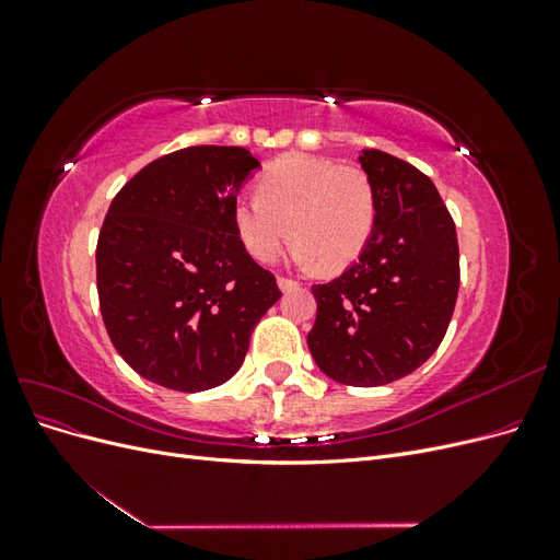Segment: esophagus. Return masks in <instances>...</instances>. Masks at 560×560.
Wrapping results in <instances>:
<instances>
[{"mask_svg": "<svg viewBox=\"0 0 560 560\" xmlns=\"http://www.w3.org/2000/svg\"><path fill=\"white\" fill-rule=\"evenodd\" d=\"M278 287L282 292H290V290H294V287H299V282L296 280H292V278H284V276H280L278 278Z\"/></svg>", "mask_w": 560, "mask_h": 560, "instance_id": "34e87169", "label": "esophagus"}]
</instances>
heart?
<instances>
[{
	"instance_id": "b5f03b06",
	"label": "heart",
	"mask_w": 560,
	"mask_h": 560,
	"mask_svg": "<svg viewBox=\"0 0 560 560\" xmlns=\"http://www.w3.org/2000/svg\"><path fill=\"white\" fill-rule=\"evenodd\" d=\"M231 219L254 261H276L292 238L301 264L338 273L374 235L378 202L374 182L360 165L290 154L268 165L259 194L233 200Z\"/></svg>"
}]
</instances>
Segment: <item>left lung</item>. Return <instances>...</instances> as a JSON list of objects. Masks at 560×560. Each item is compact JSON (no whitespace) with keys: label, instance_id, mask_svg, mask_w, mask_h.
Segmentation results:
<instances>
[{"label":"left lung","instance_id":"8db88e82","mask_svg":"<svg viewBox=\"0 0 560 560\" xmlns=\"http://www.w3.org/2000/svg\"><path fill=\"white\" fill-rule=\"evenodd\" d=\"M378 219L360 259L317 301L308 348L343 385L376 387L409 376L442 343L460 287L453 217L428 175L397 156L364 149Z\"/></svg>","mask_w":560,"mask_h":560}]
</instances>
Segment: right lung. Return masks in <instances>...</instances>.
Wrapping results in <instances>:
<instances>
[{
    "instance_id": "1",
    "label": "right lung",
    "mask_w": 560,
    "mask_h": 560,
    "mask_svg": "<svg viewBox=\"0 0 560 560\" xmlns=\"http://www.w3.org/2000/svg\"><path fill=\"white\" fill-rule=\"evenodd\" d=\"M257 167L243 147H186L144 165L114 196L95 249L100 313L142 378L179 393L226 383L282 296L231 219Z\"/></svg>"
}]
</instances>
